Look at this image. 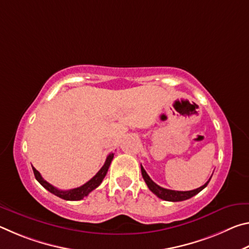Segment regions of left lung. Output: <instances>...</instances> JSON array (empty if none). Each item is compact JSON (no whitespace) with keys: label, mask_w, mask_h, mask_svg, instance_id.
I'll return each mask as SVG.
<instances>
[{"label":"left lung","mask_w":249,"mask_h":249,"mask_svg":"<svg viewBox=\"0 0 249 249\" xmlns=\"http://www.w3.org/2000/svg\"><path fill=\"white\" fill-rule=\"evenodd\" d=\"M141 169H142V178H144L147 187L149 188V190L153 193H155V195L157 196L159 199H162L165 201H171V202H179V201H184V200L190 199V197L195 196L200 191L203 190V189L206 187V185H208V183L210 182V180H211V178H210L208 182L204 183L200 188L195 189V190H191V191H175V190H169V189H165V188L160 187V185H158L157 183H155L154 181L150 179V177L147 175V172L145 171L144 167L141 166Z\"/></svg>","instance_id":"1"}]
</instances>
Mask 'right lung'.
I'll use <instances>...</instances> for the list:
<instances>
[{
    "label": "right lung",
    "instance_id": "1",
    "mask_svg": "<svg viewBox=\"0 0 249 249\" xmlns=\"http://www.w3.org/2000/svg\"><path fill=\"white\" fill-rule=\"evenodd\" d=\"M113 157H114V154L111 153L107 157V160H105L103 167L101 168L98 174H96L93 178L88 181L87 183L81 185V187L71 189V190H59V189L54 188L53 185H52L50 183H48L47 181L44 180L43 177L40 176L39 172L37 171L34 167H33V171H34V175H35L36 180L38 181L46 190H48L50 193H53V195L61 197V199L67 200V201H79V200H82L84 196H87L91 191H93L94 189L98 188L101 184V182H102L104 179V177L107 174L108 167L111 165Z\"/></svg>",
    "mask_w": 249,
    "mask_h": 249
}]
</instances>
